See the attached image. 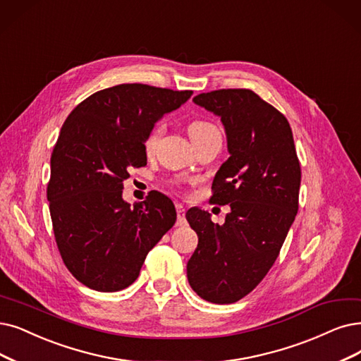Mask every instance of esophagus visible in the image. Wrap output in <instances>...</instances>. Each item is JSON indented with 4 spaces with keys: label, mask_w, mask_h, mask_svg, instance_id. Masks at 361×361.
<instances>
[{
    "label": "esophagus",
    "mask_w": 361,
    "mask_h": 361,
    "mask_svg": "<svg viewBox=\"0 0 361 361\" xmlns=\"http://www.w3.org/2000/svg\"><path fill=\"white\" fill-rule=\"evenodd\" d=\"M176 213H178V221L176 225L178 226H185L186 225V219H185V207L182 204H176Z\"/></svg>",
    "instance_id": "obj_1"
}]
</instances>
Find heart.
<instances>
[{
  "label": "heart",
  "mask_w": 361,
  "mask_h": 361,
  "mask_svg": "<svg viewBox=\"0 0 361 361\" xmlns=\"http://www.w3.org/2000/svg\"><path fill=\"white\" fill-rule=\"evenodd\" d=\"M212 132H218V127H216L212 123H209V121H206V120H192L188 124V133H190L192 140L203 137V136H206V135H209ZM160 135H161V126L158 124V126H155L152 128L151 133L148 135V137L145 140V149L147 151H152L154 149L155 143H157L158 137H160Z\"/></svg>",
  "instance_id": "1"
}]
</instances>
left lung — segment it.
<instances>
[{
  "label": "left lung",
  "mask_w": 361,
  "mask_h": 361,
  "mask_svg": "<svg viewBox=\"0 0 361 361\" xmlns=\"http://www.w3.org/2000/svg\"><path fill=\"white\" fill-rule=\"evenodd\" d=\"M192 100L224 124L229 158L213 179L210 201L231 212L224 225L201 209L186 212L198 235L186 274L200 298L233 304L276 262L298 213L300 166L286 117L252 90H214Z\"/></svg>",
  "instance_id": "1"
}]
</instances>
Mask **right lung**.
<instances>
[{
    "label": "right lung",
    "instance_id": "1",
    "mask_svg": "<svg viewBox=\"0 0 361 361\" xmlns=\"http://www.w3.org/2000/svg\"><path fill=\"white\" fill-rule=\"evenodd\" d=\"M191 90L120 84L72 111L51 154L47 200L57 247L80 283L118 292L139 276L148 252L176 222L171 200L151 192L130 206L123 182L147 166L145 140L155 123Z\"/></svg>",
    "mask_w": 361,
    "mask_h": 361
}]
</instances>
